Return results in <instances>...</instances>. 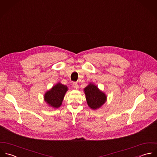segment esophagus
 I'll list each match as a JSON object with an SVG mask.
<instances>
[{
    "label": "esophagus",
    "instance_id": "esophagus-1",
    "mask_svg": "<svg viewBox=\"0 0 157 157\" xmlns=\"http://www.w3.org/2000/svg\"><path fill=\"white\" fill-rule=\"evenodd\" d=\"M73 87L75 89H77L78 88V85L77 83H73Z\"/></svg>",
    "mask_w": 157,
    "mask_h": 157
}]
</instances>
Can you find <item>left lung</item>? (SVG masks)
Masks as SVG:
<instances>
[{"label":"left lung","instance_id":"left-lung-1","mask_svg":"<svg viewBox=\"0 0 157 157\" xmlns=\"http://www.w3.org/2000/svg\"><path fill=\"white\" fill-rule=\"evenodd\" d=\"M84 90L87 104L91 108L93 109L99 108L105 102L106 99L105 94L94 85L90 84Z\"/></svg>","mask_w":157,"mask_h":157}]
</instances>
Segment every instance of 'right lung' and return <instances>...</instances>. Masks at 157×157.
I'll use <instances>...</instances> for the list:
<instances>
[{"instance_id":"obj_1","label":"right lung","mask_w":157,"mask_h":157,"mask_svg":"<svg viewBox=\"0 0 157 157\" xmlns=\"http://www.w3.org/2000/svg\"><path fill=\"white\" fill-rule=\"evenodd\" d=\"M67 87L61 83H58L48 91L44 96L45 101L53 108H58L61 105Z\"/></svg>"}]
</instances>
